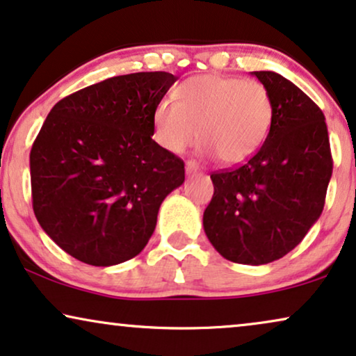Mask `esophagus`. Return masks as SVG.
<instances>
[{"instance_id": "34e87169", "label": "esophagus", "mask_w": 356, "mask_h": 356, "mask_svg": "<svg viewBox=\"0 0 356 356\" xmlns=\"http://www.w3.org/2000/svg\"><path fill=\"white\" fill-rule=\"evenodd\" d=\"M197 170H199V164H197L195 161H187V163H186V172H187V175L195 174Z\"/></svg>"}]
</instances>
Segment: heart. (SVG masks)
<instances>
[{
	"instance_id": "obj_1",
	"label": "heart",
	"mask_w": 356,
	"mask_h": 356,
	"mask_svg": "<svg viewBox=\"0 0 356 356\" xmlns=\"http://www.w3.org/2000/svg\"><path fill=\"white\" fill-rule=\"evenodd\" d=\"M175 95L163 98L152 113L154 139L174 154L202 138L207 154L238 165L259 151L271 128V95L256 80L197 75L184 80Z\"/></svg>"
}]
</instances>
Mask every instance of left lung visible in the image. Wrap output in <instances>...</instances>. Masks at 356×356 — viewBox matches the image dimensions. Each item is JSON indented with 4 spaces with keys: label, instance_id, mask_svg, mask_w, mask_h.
<instances>
[{
    "label": "left lung",
    "instance_id": "left-lung-1",
    "mask_svg": "<svg viewBox=\"0 0 356 356\" xmlns=\"http://www.w3.org/2000/svg\"><path fill=\"white\" fill-rule=\"evenodd\" d=\"M251 75L271 95V128L248 163L210 175L204 230L225 259L259 266L294 250L317 222L334 164L321 108L276 72Z\"/></svg>",
    "mask_w": 356,
    "mask_h": 356
}]
</instances>
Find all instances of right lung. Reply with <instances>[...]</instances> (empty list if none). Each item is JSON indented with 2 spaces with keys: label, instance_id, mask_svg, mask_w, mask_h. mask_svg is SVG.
Returning <instances> with one entry per match:
<instances>
[{
  "label": "right lung",
  "instance_id": "obj_1",
  "mask_svg": "<svg viewBox=\"0 0 356 356\" xmlns=\"http://www.w3.org/2000/svg\"><path fill=\"white\" fill-rule=\"evenodd\" d=\"M177 77L138 72L56 103L29 156L35 218L65 253L115 266L141 253L184 163L152 139V113Z\"/></svg>",
  "mask_w": 356,
  "mask_h": 356
}]
</instances>
